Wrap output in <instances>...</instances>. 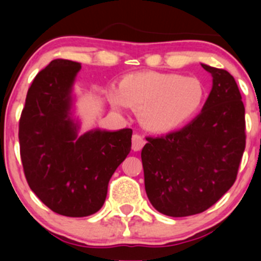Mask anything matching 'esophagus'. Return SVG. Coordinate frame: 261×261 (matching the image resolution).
I'll return each instance as SVG.
<instances>
[{"instance_id": "esophagus-1", "label": "esophagus", "mask_w": 261, "mask_h": 261, "mask_svg": "<svg viewBox=\"0 0 261 261\" xmlns=\"http://www.w3.org/2000/svg\"><path fill=\"white\" fill-rule=\"evenodd\" d=\"M144 145H145V140H144L143 136L138 135V134L133 135V150L134 151H140V150L143 149Z\"/></svg>"}]
</instances>
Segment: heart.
<instances>
[{"label": "heart", "mask_w": 261, "mask_h": 261, "mask_svg": "<svg viewBox=\"0 0 261 261\" xmlns=\"http://www.w3.org/2000/svg\"><path fill=\"white\" fill-rule=\"evenodd\" d=\"M107 98L116 111H123L127 106L139 110L144 128L165 134L196 117L206 99V88L196 77L141 72L123 78L118 89H110Z\"/></svg>", "instance_id": "1"}]
</instances>
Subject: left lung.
Returning <instances> with one entry per match:
<instances>
[{"label": "left lung", "instance_id": "1", "mask_svg": "<svg viewBox=\"0 0 261 261\" xmlns=\"http://www.w3.org/2000/svg\"><path fill=\"white\" fill-rule=\"evenodd\" d=\"M212 88L202 112L179 131L147 138L145 191L156 211L186 217L206 211L235 183L245 150V107L232 75L201 63Z\"/></svg>", "mask_w": 261, "mask_h": 261}]
</instances>
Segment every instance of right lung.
Returning <instances> with one entry per match:
<instances>
[{
    "label": "right lung",
    "mask_w": 261,
    "mask_h": 261,
    "mask_svg": "<svg viewBox=\"0 0 261 261\" xmlns=\"http://www.w3.org/2000/svg\"><path fill=\"white\" fill-rule=\"evenodd\" d=\"M81 63L55 59L29 88L18 126L20 154L31 191L51 211L86 217L101 210L107 187L131 150V128L80 134L75 77Z\"/></svg>",
    "instance_id": "right-lung-1"
}]
</instances>
